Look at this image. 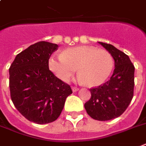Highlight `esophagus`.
<instances>
[{
  "label": "esophagus",
  "mask_w": 146,
  "mask_h": 146,
  "mask_svg": "<svg viewBox=\"0 0 146 146\" xmlns=\"http://www.w3.org/2000/svg\"><path fill=\"white\" fill-rule=\"evenodd\" d=\"M72 90H73V93H75V92H76V91L79 90V88L75 87V86H73V87H72Z\"/></svg>",
  "instance_id": "obj_1"
}]
</instances>
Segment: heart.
<instances>
[{
  "instance_id": "obj_1",
  "label": "heart",
  "mask_w": 146,
  "mask_h": 146,
  "mask_svg": "<svg viewBox=\"0 0 146 146\" xmlns=\"http://www.w3.org/2000/svg\"><path fill=\"white\" fill-rule=\"evenodd\" d=\"M113 56L105 50L90 46L68 48L49 60V68L61 80L68 81L78 69V80L89 86L102 85L113 71Z\"/></svg>"
}]
</instances>
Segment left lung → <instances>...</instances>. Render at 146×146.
Masks as SVG:
<instances>
[{"instance_id": "obj_1", "label": "left lung", "mask_w": 146, "mask_h": 146, "mask_svg": "<svg viewBox=\"0 0 146 146\" xmlns=\"http://www.w3.org/2000/svg\"><path fill=\"white\" fill-rule=\"evenodd\" d=\"M99 43L112 55L115 61V70L110 80L90 90L91 98L84 104V107L91 118L107 121L122 115L131 103L135 67L125 53L111 44Z\"/></svg>"}]
</instances>
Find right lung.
Segmentation results:
<instances>
[{"label": "right lung", "instance_id": "add662e5", "mask_svg": "<svg viewBox=\"0 0 146 146\" xmlns=\"http://www.w3.org/2000/svg\"><path fill=\"white\" fill-rule=\"evenodd\" d=\"M58 45L40 41L18 53L9 68L12 102L31 122L46 124L60 116L70 86L49 70V59Z\"/></svg>", "mask_w": 146, "mask_h": 146}]
</instances>
